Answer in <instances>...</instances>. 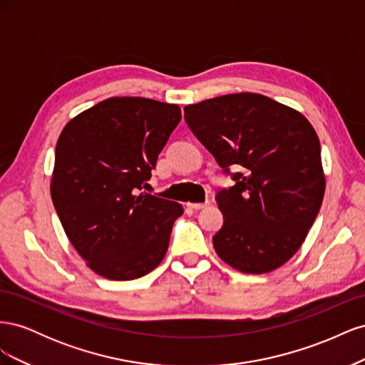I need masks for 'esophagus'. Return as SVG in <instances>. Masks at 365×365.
I'll return each instance as SVG.
<instances>
[{"mask_svg": "<svg viewBox=\"0 0 365 365\" xmlns=\"http://www.w3.org/2000/svg\"><path fill=\"white\" fill-rule=\"evenodd\" d=\"M208 205V202H189L187 204V207L192 208V210H202Z\"/></svg>", "mask_w": 365, "mask_h": 365, "instance_id": "esophagus-1", "label": "esophagus"}]
</instances>
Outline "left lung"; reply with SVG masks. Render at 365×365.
I'll use <instances>...</instances> for the list:
<instances>
[{"mask_svg":"<svg viewBox=\"0 0 365 365\" xmlns=\"http://www.w3.org/2000/svg\"><path fill=\"white\" fill-rule=\"evenodd\" d=\"M184 118L235 181L216 195L224 215L213 236L217 256L240 272L277 269L302 247L323 202L315 129L295 109L254 93L187 105Z\"/></svg>","mask_w":365,"mask_h":365,"instance_id":"8db88e82","label":"left lung"}]
</instances>
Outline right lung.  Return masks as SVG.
<instances>
[{"instance_id":"obj_1","label":"right lung","mask_w":365,"mask_h":365,"mask_svg":"<svg viewBox=\"0 0 365 365\" xmlns=\"http://www.w3.org/2000/svg\"><path fill=\"white\" fill-rule=\"evenodd\" d=\"M180 120L178 105L111 97L61 132L51 200L73 247L102 277H143L165 256L184 208L141 190Z\"/></svg>"}]
</instances>
